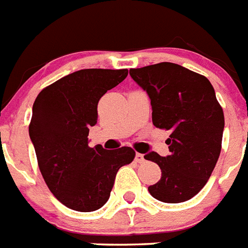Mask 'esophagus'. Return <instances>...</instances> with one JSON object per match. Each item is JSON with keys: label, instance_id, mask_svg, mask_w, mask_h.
I'll use <instances>...</instances> for the list:
<instances>
[{"label": "esophagus", "instance_id": "esophagus-1", "mask_svg": "<svg viewBox=\"0 0 248 248\" xmlns=\"http://www.w3.org/2000/svg\"><path fill=\"white\" fill-rule=\"evenodd\" d=\"M135 161L138 163H143L145 159H144V155H141V153H136L135 155Z\"/></svg>", "mask_w": 248, "mask_h": 248}]
</instances>
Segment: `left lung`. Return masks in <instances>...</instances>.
Listing matches in <instances>:
<instances>
[{
	"mask_svg": "<svg viewBox=\"0 0 248 248\" xmlns=\"http://www.w3.org/2000/svg\"><path fill=\"white\" fill-rule=\"evenodd\" d=\"M130 76L149 95L153 124L171 131L170 155H144L162 171L148 190L166 203L190 200L206 185L221 151L224 112L215 90L204 76L166 62L130 69Z\"/></svg>",
	"mask_w": 248,
	"mask_h": 248,
	"instance_id": "left-lung-1",
	"label": "left lung"
}]
</instances>
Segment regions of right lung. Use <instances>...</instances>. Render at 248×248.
<instances>
[{
    "mask_svg": "<svg viewBox=\"0 0 248 248\" xmlns=\"http://www.w3.org/2000/svg\"><path fill=\"white\" fill-rule=\"evenodd\" d=\"M127 69H81L45 87L34 100L29 136L50 192L64 206L90 212L109 200L118 170L131 163L130 147H89L97 103L127 77Z\"/></svg>",
    "mask_w": 248,
    "mask_h": 248,
    "instance_id": "right-lung-1",
    "label": "right lung"
}]
</instances>
